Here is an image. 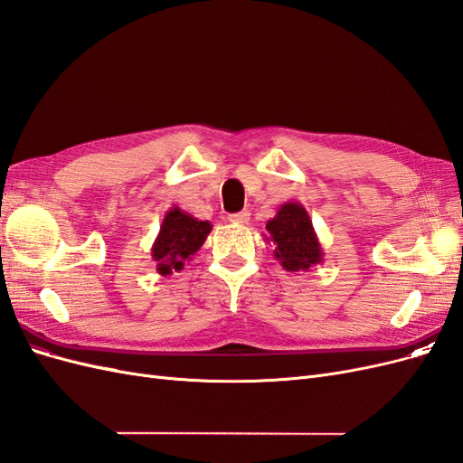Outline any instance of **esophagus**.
Wrapping results in <instances>:
<instances>
[{"mask_svg": "<svg viewBox=\"0 0 463 463\" xmlns=\"http://www.w3.org/2000/svg\"><path fill=\"white\" fill-rule=\"evenodd\" d=\"M232 223H249L250 220V213L249 210H243V213H237V214H230L228 218Z\"/></svg>", "mask_w": 463, "mask_h": 463, "instance_id": "1", "label": "esophagus"}]
</instances>
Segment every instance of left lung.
Instances as JSON below:
<instances>
[{
    "label": "left lung",
    "instance_id": "left-lung-1",
    "mask_svg": "<svg viewBox=\"0 0 463 463\" xmlns=\"http://www.w3.org/2000/svg\"><path fill=\"white\" fill-rule=\"evenodd\" d=\"M266 232L264 240L274 243V259L288 272H309L325 260L313 222L301 203L279 206L276 216L266 222Z\"/></svg>",
    "mask_w": 463,
    "mask_h": 463
}]
</instances>
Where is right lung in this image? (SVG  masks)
<instances>
[{"label": "right lung", "instance_id": "1", "mask_svg": "<svg viewBox=\"0 0 463 463\" xmlns=\"http://www.w3.org/2000/svg\"><path fill=\"white\" fill-rule=\"evenodd\" d=\"M213 232V223L197 220L184 210L174 206L165 213L158 237L152 245V260L162 276H170L174 270H181L187 260L197 253Z\"/></svg>", "mask_w": 463, "mask_h": 463}]
</instances>
